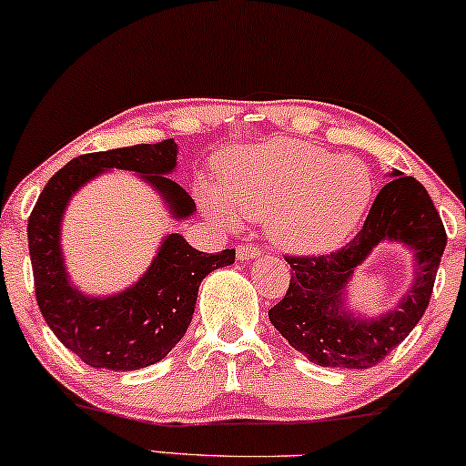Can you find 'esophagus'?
Returning <instances> with one entry per match:
<instances>
[{"mask_svg":"<svg viewBox=\"0 0 466 466\" xmlns=\"http://www.w3.org/2000/svg\"><path fill=\"white\" fill-rule=\"evenodd\" d=\"M238 260H253V258L260 256V249L256 245H238L237 247Z\"/></svg>","mask_w":466,"mask_h":466,"instance_id":"34e87169","label":"esophagus"}]
</instances>
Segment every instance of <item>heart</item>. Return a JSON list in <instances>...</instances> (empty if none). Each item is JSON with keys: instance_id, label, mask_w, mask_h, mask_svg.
Listing matches in <instances>:
<instances>
[{"instance_id": "obj_1", "label": "heart", "mask_w": 466, "mask_h": 466, "mask_svg": "<svg viewBox=\"0 0 466 466\" xmlns=\"http://www.w3.org/2000/svg\"><path fill=\"white\" fill-rule=\"evenodd\" d=\"M221 196L206 208L232 228L237 215L264 219L268 238L294 253H325L344 245L361 226L374 196L370 169L297 139H268L223 163Z\"/></svg>"}]
</instances>
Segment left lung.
I'll use <instances>...</instances> for the list:
<instances>
[{"mask_svg":"<svg viewBox=\"0 0 466 466\" xmlns=\"http://www.w3.org/2000/svg\"><path fill=\"white\" fill-rule=\"evenodd\" d=\"M380 242L414 251V284L398 306L379 317H359L345 303L357 266ZM447 234L428 191L398 169L376 196L357 237L329 256L294 258L286 297L268 309L273 327L294 350L322 368H372L402 344L426 311Z\"/></svg>","mask_w":466,"mask_h":466,"instance_id":"8db88e82","label":"left lung"}]
</instances>
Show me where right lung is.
<instances>
[{
  "instance_id": "obj_1",
  "label": "right lung",
  "mask_w": 466,
  "mask_h": 466,
  "mask_svg": "<svg viewBox=\"0 0 466 466\" xmlns=\"http://www.w3.org/2000/svg\"><path fill=\"white\" fill-rule=\"evenodd\" d=\"M174 139L90 152L64 165L46 182L27 221L36 301L57 339L92 368L133 372L161 361L185 338L202 279L234 264V249L204 253L180 234H167L155 260L122 292L94 297L70 281L62 251V219L70 198L109 169H125L161 196L176 221L189 219L196 202L178 182Z\"/></svg>"
}]
</instances>
